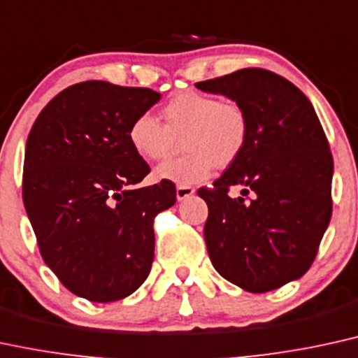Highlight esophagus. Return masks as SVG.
<instances>
[{"label": "esophagus", "instance_id": "esophagus-1", "mask_svg": "<svg viewBox=\"0 0 358 358\" xmlns=\"http://www.w3.org/2000/svg\"><path fill=\"white\" fill-rule=\"evenodd\" d=\"M193 193H195V188L190 187V185H178V187H176V198H178L180 201L190 198Z\"/></svg>", "mask_w": 358, "mask_h": 358}]
</instances>
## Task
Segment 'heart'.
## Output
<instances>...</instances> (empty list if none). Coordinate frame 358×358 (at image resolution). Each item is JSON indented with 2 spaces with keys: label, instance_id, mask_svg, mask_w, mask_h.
<instances>
[{
  "label": "heart",
  "instance_id": "b5f03b06",
  "mask_svg": "<svg viewBox=\"0 0 358 358\" xmlns=\"http://www.w3.org/2000/svg\"><path fill=\"white\" fill-rule=\"evenodd\" d=\"M160 116L162 123L148 113L138 115L128 128V141L143 160L162 162L176 152L180 140L185 153L155 170V178L162 182H201L213 166L234 165L248 143V115L234 100L182 92L162 106Z\"/></svg>",
  "mask_w": 358,
  "mask_h": 358
}]
</instances>
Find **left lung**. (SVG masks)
I'll return each instance as SVG.
<instances>
[{
	"label": "left lung",
	"mask_w": 358,
	"mask_h": 358,
	"mask_svg": "<svg viewBox=\"0 0 358 358\" xmlns=\"http://www.w3.org/2000/svg\"><path fill=\"white\" fill-rule=\"evenodd\" d=\"M243 106L250 136L213 188L205 243L218 273L252 294L300 278L315 260L331 217L334 160L312 103L294 83L262 68L195 83ZM234 184L243 196L230 199ZM254 193L250 202L248 193Z\"/></svg>",
	"instance_id": "left-lung-1"
}]
</instances>
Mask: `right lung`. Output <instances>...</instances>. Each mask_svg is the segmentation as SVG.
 Returning <instances> with one entry per match:
<instances>
[{"label":"right lung","instance_id":"add662e5","mask_svg":"<svg viewBox=\"0 0 358 358\" xmlns=\"http://www.w3.org/2000/svg\"><path fill=\"white\" fill-rule=\"evenodd\" d=\"M158 100L150 88L83 81L56 94L28 135L23 201L40 253L90 302L122 300L145 282L153 220L176 201L171 182L135 188L150 166L128 128Z\"/></svg>","mask_w":358,"mask_h":358}]
</instances>
